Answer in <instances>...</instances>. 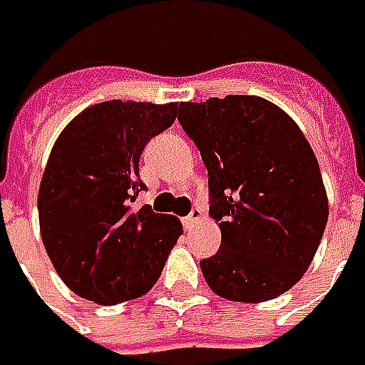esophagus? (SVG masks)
<instances>
[{
  "label": "esophagus",
  "mask_w": 365,
  "mask_h": 365,
  "mask_svg": "<svg viewBox=\"0 0 365 365\" xmlns=\"http://www.w3.org/2000/svg\"><path fill=\"white\" fill-rule=\"evenodd\" d=\"M201 215H203V213H201V210L192 207L191 213H189V215H187V217L182 220V222H185V228H191L192 224H197V222L201 220Z\"/></svg>",
  "instance_id": "obj_1"
}]
</instances>
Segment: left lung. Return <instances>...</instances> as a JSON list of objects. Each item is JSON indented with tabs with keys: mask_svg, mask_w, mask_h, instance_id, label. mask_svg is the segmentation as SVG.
<instances>
[{
	"mask_svg": "<svg viewBox=\"0 0 365 365\" xmlns=\"http://www.w3.org/2000/svg\"><path fill=\"white\" fill-rule=\"evenodd\" d=\"M178 123L201 152L222 230L220 250L201 261L205 282L232 302L282 296L310 267L329 220L310 143L259 96L180 102Z\"/></svg>",
	"mask_w": 365,
	"mask_h": 365,
	"instance_id": "obj_1",
	"label": "left lung"
}]
</instances>
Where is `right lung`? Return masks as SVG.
<instances>
[{
	"label": "right lung",
	"instance_id": "1",
	"mask_svg": "<svg viewBox=\"0 0 365 365\" xmlns=\"http://www.w3.org/2000/svg\"><path fill=\"white\" fill-rule=\"evenodd\" d=\"M178 104L108 101L86 108L55 141L38 189L46 255L63 283L96 304L148 294L182 234L174 215L137 207L139 158Z\"/></svg>",
	"mask_w": 365,
	"mask_h": 365
}]
</instances>
